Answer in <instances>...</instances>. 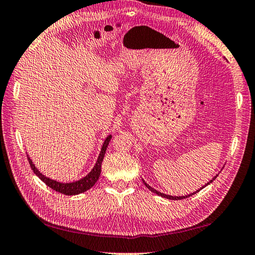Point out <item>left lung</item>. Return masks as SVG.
Listing matches in <instances>:
<instances>
[{
	"mask_svg": "<svg viewBox=\"0 0 255 255\" xmlns=\"http://www.w3.org/2000/svg\"><path fill=\"white\" fill-rule=\"evenodd\" d=\"M217 175L218 174H216V175H215V177L211 180V181H209V182L207 183V184H205L204 186H203V188H205V186L206 185H208L209 183H212L213 182V181L215 180V179H216L217 178ZM143 180V179H142ZM143 183L145 184V186H146V188L147 189H148V190H150L151 192H154V193H156L157 195H159V196H161V197H166V199H169V200H174V201H178V200H182V199H186V197H189V196H192V195H194L195 193H197V192H199L201 189H203V188H201L200 190H197L196 192H193V193H191V194H189V195H185V196H171V195H167V194H163V193H160V192H158L157 190H155V189H152L151 188V186L150 185H148V184H147L146 182H145V181L143 180Z\"/></svg>",
	"mask_w": 255,
	"mask_h": 255,
	"instance_id": "obj_1",
	"label": "left lung"
}]
</instances>
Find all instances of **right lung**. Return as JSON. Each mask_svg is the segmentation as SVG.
<instances>
[{
  "label": "right lung",
  "mask_w": 255,
  "mask_h": 255,
  "mask_svg": "<svg viewBox=\"0 0 255 255\" xmlns=\"http://www.w3.org/2000/svg\"><path fill=\"white\" fill-rule=\"evenodd\" d=\"M111 138H112L111 135H108L107 138L105 139L103 147H101L100 154L98 156V159H97V161H96L94 168L92 169V171H90L86 175V177H84L78 181H74V182L62 183V182H58V181H55V180L47 178L46 175H43L40 171L38 170L36 166L32 163V160L30 159L29 157H28V155H27V158H28V161H29V165L32 169V171L35 172L37 177L40 179L41 181H43V182L46 183L49 186V188H51L56 192H59V193L65 194V195L81 194V193H83V192L89 190L90 188H93L94 184L98 181L100 172H101V163H103L104 157H105V154H106V149H107V147H108Z\"/></svg>",
  "instance_id": "obj_1"
}]
</instances>
